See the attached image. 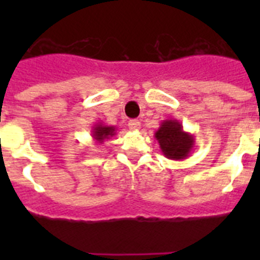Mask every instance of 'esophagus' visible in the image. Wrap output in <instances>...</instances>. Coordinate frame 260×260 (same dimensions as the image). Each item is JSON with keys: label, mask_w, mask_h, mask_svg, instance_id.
I'll list each match as a JSON object with an SVG mask.
<instances>
[{"label": "esophagus", "mask_w": 260, "mask_h": 260, "mask_svg": "<svg viewBox=\"0 0 260 260\" xmlns=\"http://www.w3.org/2000/svg\"><path fill=\"white\" fill-rule=\"evenodd\" d=\"M128 128L130 130H139L141 128V122L138 119H130L128 121Z\"/></svg>", "instance_id": "1"}]
</instances>
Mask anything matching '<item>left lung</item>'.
Segmentation results:
<instances>
[{"mask_svg":"<svg viewBox=\"0 0 260 260\" xmlns=\"http://www.w3.org/2000/svg\"><path fill=\"white\" fill-rule=\"evenodd\" d=\"M162 155L171 160L187 158L194 148V135L186 133L177 119H164L155 133Z\"/></svg>","mask_w":260,"mask_h":260,"instance_id":"left-lung-1","label":"left lung"}]
</instances>
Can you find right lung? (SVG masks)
I'll list each match as a JSON object with an SVG mask.
<instances>
[{"mask_svg":"<svg viewBox=\"0 0 260 260\" xmlns=\"http://www.w3.org/2000/svg\"><path fill=\"white\" fill-rule=\"evenodd\" d=\"M92 138L96 143H104L107 139L113 137L116 134V127L114 126L104 125L103 122H96L92 127Z\"/></svg>","mask_w":260,"mask_h":260,"instance_id":"add662e5","label":"right lung"}]
</instances>
